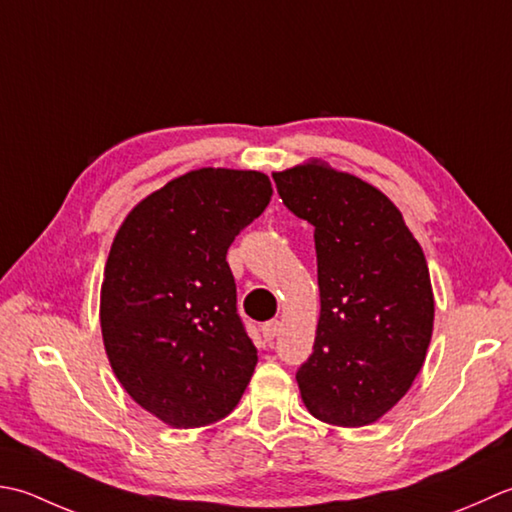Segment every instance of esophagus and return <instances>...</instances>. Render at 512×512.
Returning <instances> with one entry per match:
<instances>
[{
  "label": "esophagus",
  "instance_id": "34e87169",
  "mask_svg": "<svg viewBox=\"0 0 512 512\" xmlns=\"http://www.w3.org/2000/svg\"><path fill=\"white\" fill-rule=\"evenodd\" d=\"M260 331H263V338H265L267 342H271V340H274V338L278 336L280 322H278V320H269V322H265L263 327H260Z\"/></svg>",
  "mask_w": 512,
  "mask_h": 512
}]
</instances>
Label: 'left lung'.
Returning a JSON list of instances; mask_svg holds the SVG:
<instances>
[{
	"label": "left lung",
	"instance_id": "8db88e82",
	"mask_svg": "<svg viewBox=\"0 0 512 512\" xmlns=\"http://www.w3.org/2000/svg\"><path fill=\"white\" fill-rule=\"evenodd\" d=\"M283 203L314 225L320 318L296 373L302 402L333 426H367L420 373L433 333L429 265L378 187L311 159L271 174Z\"/></svg>",
	"mask_w": 512,
	"mask_h": 512
}]
</instances>
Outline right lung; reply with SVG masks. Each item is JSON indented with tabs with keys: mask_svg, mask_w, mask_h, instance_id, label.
<instances>
[{
	"mask_svg": "<svg viewBox=\"0 0 512 512\" xmlns=\"http://www.w3.org/2000/svg\"><path fill=\"white\" fill-rule=\"evenodd\" d=\"M269 176L201 168L145 196L114 236L101 336L130 398L172 429L234 411L258 353L236 311L227 249L263 214Z\"/></svg>",
	"mask_w": 512,
	"mask_h": 512,
	"instance_id": "add662e5",
	"label": "right lung"
}]
</instances>
